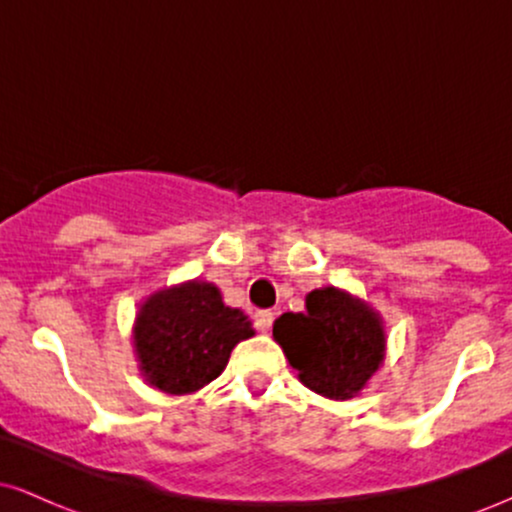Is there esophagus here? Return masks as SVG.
Masks as SVG:
<instances>
[{"label":"esophagus","instance_id":"1","mask_svg":"<svg viewBox=\"0 0 512 512\" xmlns=\"http://www.w3.org/2000/svg\"><path fill=\"white\" fill-rule=\"evenodd\" d=\"M272 322H274L272 310H257L255 313V325L260 332H267L269 327H272Z\"/></svg>","mask_w":512,"mask_h":512}]
</instances>
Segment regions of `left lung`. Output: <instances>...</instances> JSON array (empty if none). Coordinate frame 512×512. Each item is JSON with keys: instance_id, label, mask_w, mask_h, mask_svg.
<instances>
[{"instance_id": "1", "label": "left lung", "mask_w": 512, "mask_h": 512, "mask_svg": "<svg viewBox=\"0 0 512 512\" xmlns=\"http://www.w3.org/2000/svg\"><path fill=\"white\" fill-rule=\"evenodd\" d=\"M274 339L305 387L330 399L356 397L385 358L380 315L334 286L305 296V313H284Z\"/></svg>"}]
</instances>
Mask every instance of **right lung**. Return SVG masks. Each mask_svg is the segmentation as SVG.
Wrapping results in <instances>:
<instances>
[{"label": "right lung", "instance_id": "right-lung-1", "mask_svg": "<svg viewBox=\"0 0 512 512\" xmlns=\"http://www.w3.org/2000/svg\"><path fill=\"white\" fill-rule=\"evenodd\" d=\"M252 334L248 315L228 308L207 281L156 291L139 305L132 330L144 378L168 395H190L219 378L233 346Z\"/></svg>", "mask_w": 512, "mask_h": 512}]
</instances>
